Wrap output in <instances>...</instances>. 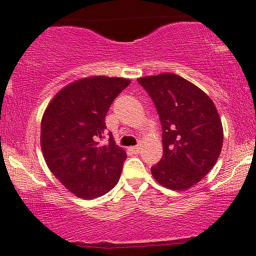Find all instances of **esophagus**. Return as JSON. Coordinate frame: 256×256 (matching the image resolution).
<instances>
[{
    "label": "esophagus",
    "mask_w": 256,
    "mask_h": 256,
    "mask_svg": "<svg viewBox=\"0 0 256 256\" xmlns=\"http://www.w3.org/2000/svg\"><path fill=\"white\" fill-rule=\"evenodd\" d=\"M129 151L133 152L134 154H140V151H142V146H140V145L132 146V148H129Z\"/></svg>",
    "instance_id": "34e87169"
}]
</instances>
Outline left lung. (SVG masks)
I'll return each mask as SVG.
<instances>
[{
	"label": "left lung",
	"mask_w": 256,
	"mask_h": 256,
	"mask_svg": "<svg viewBox=\"0 0 256 256\" xmlns=\"http://www.w3.org/2000/svg\"><path fill=\"white\" fill-rule=\"evenodd\" d=\"M154 102L162 124L163 156L151 168L156 182L184 191L216 163L224 130L214 102L194 83L174 74L138 78Z\"/></svg>",
	"instance_id": "obj_1"
}]
</instances>
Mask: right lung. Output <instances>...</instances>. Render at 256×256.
<instances>
[{
  "label": "right lung",
  "mask_w": 256,
  "mask_h": 256,
  "mask_svg": "<svg viewBox=\"0 0 256 256\" xmlns=\"http://www.w3.org/2000/svg\"><path fill=\"white\" fill-rule=\"evenodd\" d=\"M130 81L94 76L70 83L52 99L41 122V148L46 163L59 182L77 197L93 200L118 182L127 154L108 132L105 116Z\"/></svg>",
  "instance_id": "right-lung-1"
}]
</instances>
